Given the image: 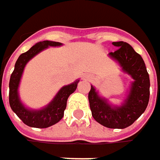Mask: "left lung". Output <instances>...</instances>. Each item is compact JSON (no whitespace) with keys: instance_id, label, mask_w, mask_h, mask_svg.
I'll list each match as a JSON object with an SVG mask.
<instances>
[{"instance_id":"obj_1","label":"left lung","mask_w":160,"mask_h":160,"mask_svg":"<svg viewBox=\"0 0 160 160\" xmlns=\"http://www.w3.org/2000/svg\"><path fill=\"white\" fill-rule=\"evenodd\" d=\"M118 47L109 56L117 60L122 69L129 73L134 81L130 93L120 108H112L101 98L91 86L88 94L90 108L93 118L101 125L110 129H124L131 126L146 109L150 94V80L142 56L124 42H113Z\"/></svg>"}]
</instances>
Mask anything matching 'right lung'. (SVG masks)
Returning a JSON list of instances; mask_svg holds the SVG:
<instances>
[{
    "label": "right lung",
    "instance_id": "add662e5",
    "mask_svg": "<svg viewBox=\"0 0 160 160\" xmlns=\"http://www.w3.org/2000/svg\"><path fill=\"white\" fill-rule=\"evenodd\" d=\"M60 42L44 41L36 43L29 49L28 52L20 54L18 59L16 60L15 65V69L11 75L9 81V104L12 110L16 113L17 117L28 126L34 128H47L55 123H57L64 117V111L67 108V101L68 96L74 92L78 86V81L69 84L68 86L63 87L53 100L49 104L48 107L39 111H31L23 107L20 103L17 88L20 81L21 75L23 73L24 68L26 64L37 53H39L43 49L47 48L48 46H59Z\"/></svg>",
    "mask_w": 160,
    "mask_h": 160
}]
</instances>
